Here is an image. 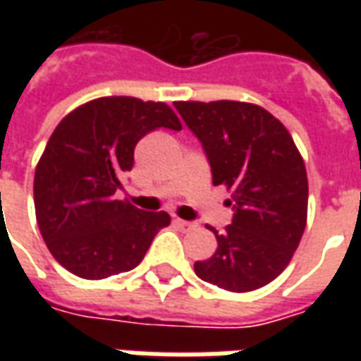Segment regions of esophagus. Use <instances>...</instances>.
Here are the masks:
<instances>
[{
  "mask_svg": "<svg viewBox=\"0 0 361 361\" xmlns=\"http://www.w3.org/2000/svg\"><path fill=\"white\" fill-rule=\"evenodd\" d=\"M173 222H176V226L180 228V230H183V232H189V230H193V228H195V224H193V222H188V220L176 219Z\"/></svg>",
  "mask_w": 361,
  "mask_h": 361,
  "instance_id": "esophagus-1",
  "label": "esophagus"
}]
</instances>
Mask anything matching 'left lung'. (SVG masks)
I'll return each mask as SVG.
<instances>
[{
	"label": "left lung",
	"mask_w": 361,
	"mask_h": 361,
	"mask_svg": "<svg viewBox=\"0 0 361 361\" xmlns=\"http://www.w3.org/2000/svg\"><path fill=\"white\" fill-rule=\"evenodd\" d=\"M183 121L203 142L212 183L232 193V224L219 247L197 261L195 274L228 292H251L284 271L307 222V173L292 135L257 104L214 100L176 102Z\"/></svg>",
	"instance_id": "1"
}]
</instances>
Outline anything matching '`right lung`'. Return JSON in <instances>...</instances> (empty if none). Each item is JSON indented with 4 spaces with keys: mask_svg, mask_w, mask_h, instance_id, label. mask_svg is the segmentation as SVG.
I'll list each match as a JSON object with an SVG mask.
<instances>
[{
    "mask_svg": "<svg viewBox=\"0 0 361 361\" xmlns=\"http://www.w3.org/2000/svg\"><path fill=\"white\" fill-rule=\"evenodd\" d=\"M181 121L164 102L102 96L69 111L48 139L35 172V211L48 250L67 271L102 280L139 265L154 235L170 224L164 211H139L116 199L145 135Z\"/></svg>",
    "mask_w": 361,
    "mask_h": 361,
    "instance_id": "add662e5",
    "label": "right lung"
}]
</instances>
